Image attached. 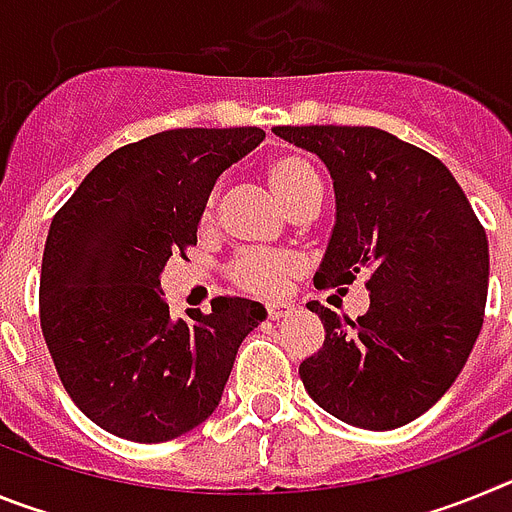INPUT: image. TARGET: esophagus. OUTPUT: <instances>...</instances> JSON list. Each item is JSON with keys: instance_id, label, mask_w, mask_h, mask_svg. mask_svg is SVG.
I'll use <instances>...</instances> for the list:
<instances>
[{"instance_id": "34e87169", "label": "esophagus", "mask_w": 512, "mask_h": 512, "mask_svg": "<svg viewBox=\"0 0 512 512\" xmlns=\"http://www.w3.org/2000/svg\"><path fill=\"white\" fill-rule=\"evenodd\" d=\"M292 310H295V305H292V302H269V305H266V315H269L271 320L287 318Z\"/></svg>"}]
</instances>
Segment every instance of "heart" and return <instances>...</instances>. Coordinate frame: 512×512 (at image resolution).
<instances>
[{"instance_id":"b5f03b06","label":"heart","mask_w":512,"mask_h":512,"mask_svg":"<svg viewBox=\"0 0 512 512\" xmlns=\"http://www.w3.org/2000/svg\"><path fill=\"white\" fill-rule=\"evenodd\" d=\"M266 184L271 187L274 197L282 202L284 210H292L307 200L310 194L323 192V179L318 169L297 153H279L266 164ZM205 220L212 217V200L205 205ZM300 271V261L292 253L282 251H243L238 253L228 266L230 282L248 295L271 297L279 295Z\"/></svg>"}]
</instances>
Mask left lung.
Returning <instances> with one entry per match:
<instances>
[{
  "label": "left lung",
  "instance_id": "8db88e82",
  "mask_svg": "<svg viewBox=\"0 0 512 512\" xmlns=\"http://www.w3.org/2000/svg\"><path fill=\"white\" fill-rule=\"evenodd\" d=\"M315 153L336 189V228L320 289L364 274L369 310L336 315L307 302L325 341L300 364L307 395L338 420L392 431L433 408L467 364L485 320L490 251L451 171L377 128L279 125Z\"/></svg>",
  "mask_w": 512,
  "mask_h": 512
}]
</instances>
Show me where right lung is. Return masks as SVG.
<instances>
[{
    "instance_id": "right-lung-1",
    "label": "right lung",
    "mask_w": 512,
    "mask_h": 512,
    "mask_svg": "<svg viewBox=\"0 0 512 512\" xmlns=\"http://www.w3.org/2000/svg\"><path fill=\"white\" fill-rule=\"evenodd\" d=\"M261 128H176L117 148L56 212L40 269V328L76 408L112 436L161 443L192 431L223 397L259 302L215 297L171 320L161 271L197 246L217 176Z\"/></svg>"
}]
</instances>
